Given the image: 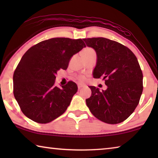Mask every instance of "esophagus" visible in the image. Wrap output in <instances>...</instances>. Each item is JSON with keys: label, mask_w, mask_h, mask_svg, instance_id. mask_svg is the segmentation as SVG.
Returning a JSON list of instances; mask_svg holds the SVG:
<instances>
[{"label": "esophagus", "mask_w": 158, "mask_h": 158, "mask_svg": "<svg viewBox=\"0 0 158 158\" xmlns=\"http://www.w3.org/2000/svg\"><path fill=\"white\" fill-rule=\"evenodd\" d=\"M78 85V89H81V88H83V87L84 86V84H78V85Z\"/></svg>", "instance_id": "1"}]
</instances>
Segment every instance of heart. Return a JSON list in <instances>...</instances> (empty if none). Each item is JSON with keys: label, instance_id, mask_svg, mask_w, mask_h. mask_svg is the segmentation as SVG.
Returning <instances> with one entry per match:
<instances>
[{"label": "heart", "instance_id": "1", "mask_svg": "<svg viewBox=\"0 0 158 158\" xmlns=\"http://www.w3.org/2000/svg\"><path fill=\"white\" fill-rule=\"evenodd\" d=\"M90 52H94V51H93L92 49H90V48H85V49H84L82 51L81 53H90ZM79 79V81H84L85 80V77H80Z\"/></svg>", "mask_w": 158, "mask_h": 158}]
</instances>
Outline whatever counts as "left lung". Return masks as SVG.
Instances as JSON below:
<instances>
[{"instance_id":"obj_1","label":"left lung","mask_w":158,"mask_h":158,"mask_svg":"<svg viewBox=\"0 0 158 158\" xmlns=\"http://www.w3.org/2000/svg\"><path fill=\"white\" fill-rule=\"evenodd\" d=\"M95 51V79H105L107 86L100 91L89 86L91 96L85 100L95 117L109 124L126 120L138 105L143 91V74L137 57L124 45L105 37L84 39Z\"/></svg>"}]
</instances>
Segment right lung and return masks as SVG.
Wrapping results in <instances>:
<instances>
[{"mask_svg": "<svg viewBox=\"0 0 158 158\" xmlns=\"http://www.w3.org/2000/svg\"><path fill=\"white\" fill-rule=\"evenodd\" d=\"M84 47L81 39L56 37L39 42L24 53L13 84L15 98L26 117L47 123L66 111L78 87L73 81L56 86V75L59 69H67L71 58Z\"/></svg>", "mask_w": 158, "mask_h": 158, "instance_id": "add662e5", "label": "right lung"}]
</instances>
